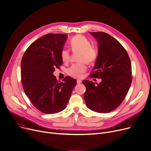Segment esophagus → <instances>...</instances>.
Here are the masks:
<instances>
[{"instance_id":"34e87169","label":"esophagus","mask_w":151,"mask_h":151,"mask_svg":"<svg viewBox=\"0 0 151 151\" xmlns=\"http://www.w3.org/2000/svg\"><path fill=\"white\" fill-rule=\"evenodd\" d=\"M82 82V81L81 80H79V79H78L77 80V83H78V84H80V83H81Z\"/></svg>"}]
</instances>
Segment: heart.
<instances>
[{"label": "heart", "mask_w": 151, "mask_h": 151, "mask_svg": "<svg viewBox=\"0 0 151 151\" xmlns=\"http://www.w3.org/2000/svg\"><path fill=\"white\" fill-rule=\"evenodd\" d=\"M70 47L74 52H80L78 60L82 62L73 65L68 69V74L75 78H81L87 68L85 62L88 63L94 62L97 56V51L91 46V42L82 35H77L73 37L70 41ZM61 56L63 62H68L70 54L68 50L64 49L62 51Z\"/></svg>", "instance_id": "b5f03b06"}]
</instances>
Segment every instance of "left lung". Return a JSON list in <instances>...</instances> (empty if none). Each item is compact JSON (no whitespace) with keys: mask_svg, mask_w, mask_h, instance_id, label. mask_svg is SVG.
Wrapping results in <instances>:
<instances>
[{"mask_svg":"<svg viewBox=\"0 0 151 151\" xmlns=\"http://www.w3.org/2000/svg\"><path fill=\"white\" fill-rule=\"evenodd\" d=\"M98 43V55L91 77L100 78V83L85 80L84 100L87 107L99 113L117 108L131 85V63L120 43L103 32H91Z\"/></svg>","mask_w":151,"mask_h":151,"instance_id":"obj_1","label":"left lung"}]
</instances>
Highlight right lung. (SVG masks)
Segmentation results:
<instances>
[{
  "mask_svg": "<svg viewBox=\"0 0 151 151\" xmlns=\"http://www.w3.org/2000/svg\"><path fill=\"white\" fill-rule=\"evenodd\" d=\"M67 37V34H46L30 45L21 61L23 88L32 105L45 114L63 111L77 84L69 76L59 82L53 74L62 65L61 53Z\"/></svg>",
  "mask_w": 151,
  "mask_h": 151,
  "instance_id": "obj_1",
  "label": "right lung"
}]
</instances>
